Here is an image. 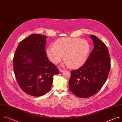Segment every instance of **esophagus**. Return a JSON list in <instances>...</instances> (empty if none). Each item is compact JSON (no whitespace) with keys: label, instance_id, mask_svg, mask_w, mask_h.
<instances>
[{"label":"esophagus","instance_id":"obj_1","mask_svg":"<svg viewBox=\"0 0 122 122\" xmlns=\"http://www.w3.org/2000/svg\"><path fill=\"white\" fill-rule=\"evenodd\" d=\"M59 71H60V72H64L65 71V70H64V69H62L59 68Z\"/></svg>","mask_w":122,"mask_h":122}]
</instances>
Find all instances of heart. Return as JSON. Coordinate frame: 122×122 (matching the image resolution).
Segmentation results:
<instances>
[{"mask_svg":"<svg viewBox=\"0 0 122 122\" xmlns=\"http://www.w3.org/2000/svg\"><path fill=\"white\" fill-rule=\"evenodd\" d=\"M90 50V44L85 40L64 38L57 40L54 46H49L46 52L49 59L55 64L60 63L64 56L66 65L78 68L85 62Z\"/></svg>","mask_w":122,"mask_h":122,"instance_id":"obj_1","label":"heart"}]
</instances>
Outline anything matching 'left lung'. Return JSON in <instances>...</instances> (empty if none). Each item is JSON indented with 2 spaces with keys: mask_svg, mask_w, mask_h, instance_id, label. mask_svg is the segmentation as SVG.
I'll return each instance as SVG.
<instances>
[{
  "mask_svg": "<svg viewBox=\"0 0 122 122\" xmlns=\"http://www.w3.org/2000/svg\"><path fill=\"white\" fill-rule=\"evenodd\" d=\"M94 48L84 64L71 71L68 85L77 97L87 98L97 94L106 82L111 68L108 50L97 37L91 35Z\"/></svg>",
  "mask_w": 122,
  "mask_h": 122,
  "instance_id": "8db88e82",
  "label": "left lung"
}]
</instances>
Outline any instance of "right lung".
Returning a JSON list of instances; mask_svg holds the SVG:
<instances>
[{"instance_id":"add662e5","label":"right lung","mask_w":122,"mask_h":122,"mask_svg":"<svg viewBox=\"0 0 122 122\" xmlns=\"http://www.w3.org/2000/svg\"><path fill=\"white\" fill-rule=\"evenodd\" d=\"M47 36L33 34L22 41L13 57V71L17 83L26 94L40 97L51 89L58 68L48 58Z\"/></svg>"}]
</instances>
